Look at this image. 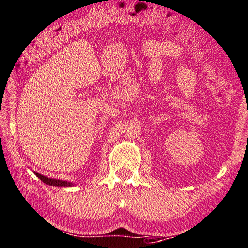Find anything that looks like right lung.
<instances>
[{
    "label": "right lung",
    "mask_w": 248,
    "mask_h": 248,
    "mask_svg": "<svg viewBox=\"0 0 248 248\" xmlns=\"http://www.w3.org/2000/svg\"><path fill=\"white\" fill-rule=\"evenodd\" d=\"M34 174L39 177V178L44 182L46 185H49V186H72L73 184L69 181H63V180H60V179H54V178H48V177H45L43 175L39 174V172H34Z\"/></svg>",
    "instance_id": "add662e5"
}]
</instances>
